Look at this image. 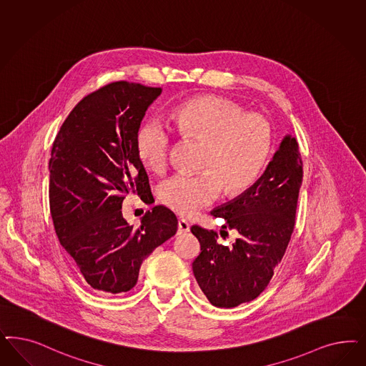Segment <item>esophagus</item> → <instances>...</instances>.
I'll return each mask as SVG.
<instances>
[{
	"label": "esophagus",
	"instance_id": "1",
	"mask_svg": "<svg viewBox=\"0 0 366 366\" xmlns=\"http://www.w3.org/2000/svg\"><path fill=\"white\" fill-rule=\"evenodd\" d=\"M189 232V224L186 219H179L177 222V233L179 234H183V233H187Z\"/></svg>",
	"mask_w": 366,
	"mask_h": 366
}]
</instances>
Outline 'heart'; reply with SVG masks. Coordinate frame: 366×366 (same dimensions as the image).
Segmentation results:
<instances>
[{"mask_svg":"<svg viewBox=\"0 0 366 366\" xmlns=\"http://www.w3.org/2000/svg\"><path fill=\"white\" fill-rule=\"evenodd\" d=\"M182 133L207 142L199 174H175L160 184L159 195L171 210L191 217L217 201L222 189L239 194L252 187L271 159L273 130L261 114L215 95L189 99L171 114ZM172 130L160 118H148L136 134L142 163L163 172L171 160Z\"/></svg>","mask_w":366,"mask_h":366,"instance_id":"1","label":"heart"}]
</instances>
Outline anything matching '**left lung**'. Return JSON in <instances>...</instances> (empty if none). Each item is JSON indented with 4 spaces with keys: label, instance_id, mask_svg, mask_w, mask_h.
Listing matches in <instances>:
<instances>
[{
    "label": "left lung",
    "instance_id": "8db88e82",
    "mask_svg": "<svg viewBox=\"0 0 366 366\" xmlns=\"http://www.w3.org/2000/svg\"><path fill=\"white\" fill-rule=\"evenodd\" d=\"M302 165L297 142L287 134L257 182L212 210L214 217L224 218V227L238 233L232 247L219 244L212 230L191 227L201 244L192 272L212 306L252 302L271 282L294 232Z\"/></svg>",
    "mask_w": 366,
    "mask_h": 366
}]
</instances>
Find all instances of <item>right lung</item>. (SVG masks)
<instances>
[{
	"mask_svg": "<svg viewBox=\"0 0 366 366\" xmlns=\"http://www.w3.org/2000/svg\"><path fill=\"white\" fill-rule=\"evenodd\" d=\"M160 87L109 83L71 110L52 145L49 209L61 247L95 291L132 290L142 261L175 236L177 215L165 206L145 212L140 227L122 217V201L145 197L149 179L136 134Z\"/></svg>",
	"mask_w": 366,
	"mask_h": 366,
	"instance_id": "right-lung-1",
	"label": "right lung"
}]
</instances>
